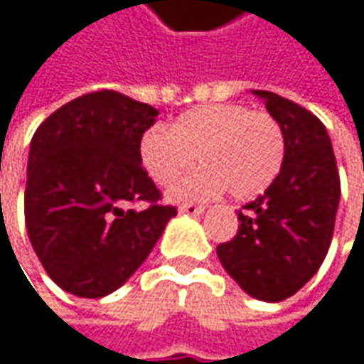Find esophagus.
<instances>
[{"label": "esophagus", "instance_id": "1", "mask_svg": "<svg viewBox=\"0 0 364 364\" xmlns=\"http://www.w3.org/2000/svg\"><path fill=\"white\" fill-rule=\"evenodd\" d=\"M179 213H183V215H200V213H204V206L202 204H181L179 206Z\"/></svg>", "mask_w": 364, "mask_h": 364}]
</instances>
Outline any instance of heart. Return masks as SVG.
<instances>
[{
	"mask_svg": "<svg viewBox=\"0 0 364 364\" xmlns=\"http://www.w3.org/2000/svg\"><path fill=\"white\" fill-rule=\"evenodd\" d=\"M287 141L280 122L245 105H206L187 111L168 128H149L139 143L151 181L166 187L193 166V175L171 189L173 200H206L225 189L236 200L263 193L278 177Z\"/></svg>",
	"mask_w": 364,
	"mask_h": 364,
	"instance_id": "obj_1",
	"label": "heart"
}]
</instances>
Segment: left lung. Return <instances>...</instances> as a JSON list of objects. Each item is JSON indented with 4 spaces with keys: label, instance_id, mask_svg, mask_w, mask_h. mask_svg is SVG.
Instances as JSON below:
<instances>
[{
    "label": "left lung",
    "instance_id": "obj_1",
    "mask_svg": "<svg viewBox=\"0 0 364 364\" xmlns=\"http://www.w3.org/2000/svg\"><path fill=\"white\" fill-rule=\"evenodd\" d=\"M284 132V162L274 183L238 210V234L217 255L255 299L295 295L327 257L339 206V173L325 124L306 107L255 90Z\"/></svg>",
    "mask_w": 364,
    "mask_h": 364
}]
</instances>
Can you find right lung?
Segmentation results:
<instances>
[{"instance_id": "obj_1", "label": "right lung", "mask_w": 364, "mask_h": 364, "mask_svg": "<svg viewBox=\"0 0 364 364\" xmlns=\"http://www.w3.org/2000/svg\"><path fill=\"white\" fill-rule=\"evenodd\" d=\"M158 109L115 90L77 97L31 139L25 223L48 276L77 297H105L151 253L177 208L141 164Z\"/></svg>"}]
</instances>
